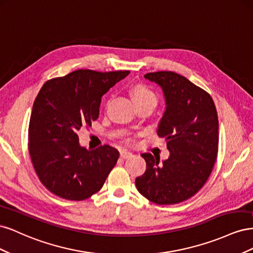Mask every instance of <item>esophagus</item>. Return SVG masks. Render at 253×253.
<instances>
[{
    "label": "esophagus",
    "instance_id": "34e87169",
    "mask_svg": "<svg viewBox=\"0 0 253 253\" xmlns=\"http://www.w3.org/2000/svg\"><path fill=\"white\" fill-rule=\"evenodd\" d=\"M131 156H132V153L131 152L126 151V150L120 152V157L121 158H128V157H131Z\"/></svg>",
    "mask_w": 253,
    "mask_h": 253
}]
</instances>
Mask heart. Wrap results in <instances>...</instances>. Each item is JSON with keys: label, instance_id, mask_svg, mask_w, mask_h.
<instances>
[{"label": "heart", "instance_id": "heart-1", "mask_svg": "<svg viewBox=\"0 0 253 253\" xmlns=\"http://www.w3.org/2000/svg\"><path fill=\"white\" fill-rule=\"evenodd\" d=\"M132 94L134 101L136 104L141 103V102H153L157 104V96L150 87L142 85V84H138L133 87Z\"/></svg>", "mask_w": 253, "mask_h": 253}]
</instances>
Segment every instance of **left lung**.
Returning a JSON list of instances; mask_svg holds the SVG:
<instances>
[{
	"label": "left lung",
	"mask_w": 253,
	"mask_h": 253,
	"mask_svg": "<svg viewBox=\"0 0 253 253\" xmlns=\"http://www.w3.org/2000/svg\"><path fill=\"white\" fill-rule=\"evenodd\" d=\"M144 78L163 88L166 111L157 129L170 151L160 163L151 153L141 156L144 174L135 180L139 193L157 205H174L196 194L212 172L218 150V118L212 97L173 72H156Z\"/></svg>",
	"instance_id": "obj_1"
}]
</instances>
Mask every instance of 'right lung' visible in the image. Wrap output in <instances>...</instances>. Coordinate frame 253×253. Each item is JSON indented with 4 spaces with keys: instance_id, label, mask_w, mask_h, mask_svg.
<instances>
[{
    "instance_id": "1",
    "label": "right lung",
    "mask_w": 253,
    "mask_h": 253,
    "mask_svg": "<svg viewBox=\"0 0 253 253\" xmlns=\"http://www.w3.org/2000/svg\"><path fill=\"white\" fill-rule=\"evenodd\" d=\"M128 74L78 70L44 83L30 115L28 150L38 177L52 194L84 201L102 188L119 152L109 144L86 150L78 132L98 119L101 97Z\"/></svg>"
}]
</instances>
